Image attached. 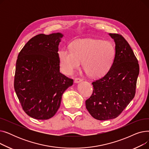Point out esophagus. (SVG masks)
Here are the masks:
<instances>
[{
  "mask_svg": "<svg viewBox=\"0 0 149 149\" xmlns=\"http://www.w3.org/2000/svg\"><path fill=\"white\" fill-rule=\"evenodd\" d=\"M82 81H83V80L81 79H79V78H77V79H75L74 80L75 83H79L81 82Z\"/></svg>",
  "mask_w": 149,
  "mask_h": 149,
  "instance_id": "obj_1",
  "label": "esophagus"
}]
</instances>
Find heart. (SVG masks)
I'll return each instance as SVG.
<instances>
[{
	"label": "heart",
	"instance_id": "obj_1",
	"mask_svg": "<svg viewBox=\"0 0 149 149\" xmlns=\"http://www.w3.org/2000/svg\"><path fill=\"white\" fill-rule=\"evenodd\" d=\"M115 48L109 42L92 38L78 39L70 45V50L62 48L58 59L62 72L71 75L82 66L88 76L99 78L111 68L115 57Z\"/></svg>",
	"mask_w": 149,
	"mask_h": 149
}]
</instances>
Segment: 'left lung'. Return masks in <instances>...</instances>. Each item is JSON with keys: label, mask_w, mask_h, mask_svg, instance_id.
Segmentation results:
<instances>
[{"label": "left lung", "mask_w": 149, "mask_h": 149, "mask_svg": "<svg viewBox=\"0 0 149 149\" xmlns=\"http://www.w3.org/2000/svg\"><path fill=\"white\" fill-rule=\"evenodd\" d=\"M113 39L115 57L107 73L93 82V93L86 107L93 118L108 120L118 116L134 98L139 68L134 51L124 38L109 34Z\"/></svg>", "instance_id": "left-lung-1"}]
</instances>
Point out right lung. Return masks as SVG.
<instances>
[{
	"label": "right lung",
	"instance_id": "right-lung-1",
	"mask_svg": "<svg viewBox=\"0 0 149 149\" xmlns=\"http://www.w3.org/2000/svg\"><path fill=\"white\" fill-rule=\"evenodd\" d=\"M64 35L36 36L18 55L14 89L23 111L32 118L48 120L60 107L63 93L73 84L60 72L58 45Z\"/></svg>",
	"mask_w": 149,
	"mask_h": 149
}]
</instances>
